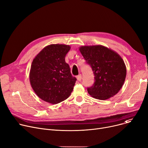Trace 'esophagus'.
Returning a JSON list of instances; mask_svg holds the SVG:
<instances>
[{"label": "esophagus", "instance_id": "34e87169", "mask_svg": "<svg viewBox=\"0 0 148 148\" xmlns=\"http://www.w3.org/2000/svg\"><path fill=\"white\" fill-rule=\"evenodd\" d=\"M77 79L78 81L80 82L82 80V75L81 74H79V75L77 76Z\"/></svg>", "mask_w": 148, "mask_h": 148}]
</instances>
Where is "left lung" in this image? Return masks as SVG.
Returning a JSON list of instances; mask_svg holds the SVG:
<instances>
[{
  "instance_id": "8db88e82",
  "label": "left lung",
  "mask_w": 148,
  "mask_h": 148,
  "mask_svg": "<svg viewBox=\"0 0 148 148\" xmlns=\"http://www.w3.org/2000/svg\"><path fill=\"white\" fill-rule=\"evenodd\" d=\"M79 50L95 75V82L88 88L93 98L105 100L117 94L125 80L124 61L116 51L101 45L82 46Z\"/></svg>"
}]
</instances>
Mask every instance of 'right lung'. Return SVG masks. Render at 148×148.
Masks as SVG:
<instances>
[{
	"label": "right lung",
	"mask_w": 148,
	"mask_h": 148,
	"mask_svg": "<svg viewBox=\"0 0 148 148\" xmlns=\"http://www.w3.org/2000/svg\"><path fill=\"white\" fill-rule=\"evenodd\" d=\"M70 49L68 45L50 44L32 61L29 73L31 86L45 102L58 104L67 99L73 90L77 79L65 60Z\"/></svg>",
	"instance_id": "obj_1"
}]
</instances>
